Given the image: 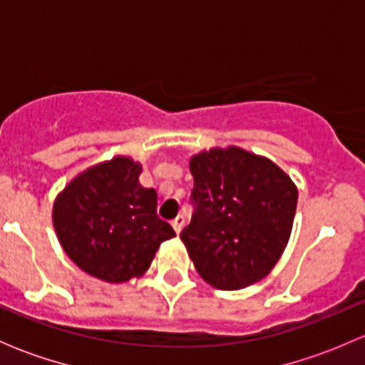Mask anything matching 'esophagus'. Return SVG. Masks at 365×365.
Listing matches in <instances>:
<instances>
[{"label": "esophagus", "instance_id": "obj_1", "mask_svg": "<svg viewBox=\"0 0 365 365\" xmlns=\"http://www.w3.org/2000/svg\"><path fill=\"white\" fill-rule=\"evenodd\" d=\"M183 224H185V217H183V215H178V217H176L175 220H173V230H175L176 233L180 235V231L183 230Z\"/></svg>", "mask_w": 365, "mask_h": 365}]
</instances>
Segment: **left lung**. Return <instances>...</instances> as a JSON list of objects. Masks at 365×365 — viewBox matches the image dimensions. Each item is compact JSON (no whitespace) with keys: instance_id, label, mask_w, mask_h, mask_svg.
<instances>
[{"instance_id":"obj_1","label":"left lung","mask_w":365,"mask_h":365,"mask_svg":"<svg viewBox=\"0 0 365 365\" xmlns=\"http://www.w3.org/2000/svg\"><path fill=\"white\" fill-rule=\"evenodd\" d=\"M194 213L180 233L205 282L244 289L267 277L288 245L298 189L274 160L240 146L189 159Z\"/></svg>"}]
</instances>
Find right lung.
Wrapping results in <instances>:
<instances>
[{
    "label": "right lung",
    "mask_w": 365,
    "mask_h": 365,
    "mask_svg": "<svg viewBox=\"0 0 365 365\" xmlns=\"http://www.w3.org/2000/svg\"><path fill=\"white\" fill-rule=\"evenodd\" d=\"M141 162L128 155L97 162L60 190L53 226L83 272L109 284L146 274L175 230L157 217V192L139 183Z\"/></svg>",
    "instance_id": "1"
}]
</instances>
